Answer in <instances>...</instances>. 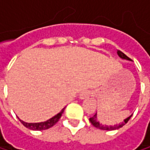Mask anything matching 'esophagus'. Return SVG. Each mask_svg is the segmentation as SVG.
Returning <instances> with one entry per match:
<instances>
[{"label": "esophagus", "instance_id": "obj_1", "mask_svg": "<svg viewBox=\"0 0 150 150\" xmlns=\"http://www.w3.org/2000/svg\"><path fill=\"white\" fill-rule=\"evenodd\" d=\"M91 91L89 90H85V91H82L81 94H80V98L81 99H86V98H88L90 96H91Z\"/></svg>", "mask_w": 150, "mask_h": 150}]
</instances>
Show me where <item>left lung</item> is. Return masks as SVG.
<instances>
[{
  "instance_id": "1",
  "label": "left lung",
  "mask_w": 150,
  "mask_h": 150,
  "mask_svg": "<svg viewBox=\"0 0 150 150\" xmlns=\"http://www.w3.org/2000/svg\"><path fill=\"white\" fill-rule=\"evenodd\" d=\"M117 54H118V55H119L121 58H122V59L130 60L124 53H122V52L120 51V50H117ZM131 116H132V115H130L129 117H128L127 119H125L124 122H122L121 124H118V125L116 124V125H115V126H105V125H102L101 123H99V122L97 121L96 114L94 115L92 117H90V118H89V121H90V122L92 123V125H93L94 127H96V128H97V129H102V130H115V129H118L122 128V126H124V125L129 122V120L131 118Z\"/></svg>"
}]
</instances>
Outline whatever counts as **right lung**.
<instances>
[{"mask_svg":"<svg viewBox=\"0 0 150 150\" xmlns=\"http://www.w3.org/2000/svg\"><path fill=\"white\" fill-rule=\"evenodd\" d=\"M65 108L62 109V111L60 113H58L56 115H54V117L50 118L49 120L43 122H37V123H28V122H25L21 120V122L28 129H32V130H44V129H50L51 127H53L55 123H57V122L60 120L63 111H64Z\"/></svg>","mask_w":150,"mask_h":150,"instance_id":"1","label":"right lung"}]
</instances>
